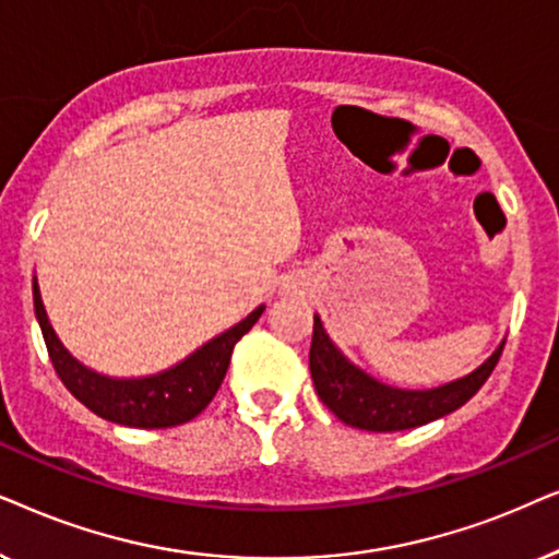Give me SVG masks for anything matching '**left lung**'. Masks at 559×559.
<instances>
[{
    "label": "left lung",
    "mask_w": 559,
    "mask_h": 559,
    "mask_svg": "<svg viewBox=\"0 0 559 559\" xmlns=\"http://www.w3.org/2000/svg\"><path fill=\"white\" fill-rule=\"evenodd\" d=\"M501 342L493 355L471 376L444 383L429 391H404L385 385L360 368L353 366L345 355L334 347L330 334L324 332L322 319L314 317V334H311L309 370L314 381L317 396L337 416L340 421L355 429L368 431H399L429 424L440 416H448L471 401L480 385L493 373L498 357L503 353Z\"/></svg>",
    "instance_id": "1"
}]
</instances>
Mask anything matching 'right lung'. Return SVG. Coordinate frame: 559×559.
<instances>
[{"label":"right lung","mask_w":559,"mask_h":559,"mask_svg":"<svg viewBox=\"0 0 559 559\" xmlns=\"http://www.w3.org/2000/svg\"><path fill=\"white\" fill-rule=\"evenodd\" d=\"M35 317L46 340L50 362L66 389L102 419L135 429H166L191 421L210 406L229 368L237 340L252 330L265 307L250 311L242 322L206 342L178 366L145 378H109L81 366L56 337L43 307L37 278H33Z\"/></svg>","instance_id":"1"}]
</instances>
